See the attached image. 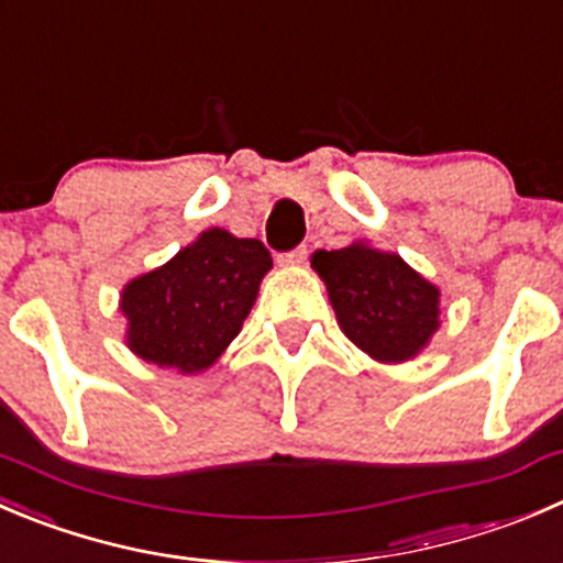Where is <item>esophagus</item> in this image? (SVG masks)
<instances>
[{
    "instance_id": "34e87169",
    "label": "esophagus",
    "mask_w": 563,
    "mask_h": 563,
    "mask_svg": "<svg viewBox=\"0 0 563 563\" xmlns=\"http://www.w3.org/2000/svg\"><path fill=\"white\" fill-rule=\"evenodd\" d=\"M277 261H280V264H286V266H299V264H305V261H308V247H294V250H288V253L277 255Z\"/></svg>"
}]
</instances>
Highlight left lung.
Segmentation results:
<instances>
[{
  "label": "left lung",
  "instance_id": "1",
  "mask_svg": "<svg viewBox=\"0 0 563 563\" xmlns=\"http://www.w3.org/2000/svg\"><path fill=\"white\" fill-rule=\"evenodd\" d=\"M313 269L324 277L349 341L382 363L415 357L438 330L440 291L398 255L349 244L319 250Z\"/></svg>",
  "mask_w": 563,
  "mask_h": 563
}]
</instances>
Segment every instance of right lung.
I'll list each match as a JSON object with an SVG mask.
<instances>
[{
	"instance_id": "obj_1",
	"label": "right lung",
	"mask_w": 563,
	"mask_h": 563,
	"mask_svg": "<svg viewBox=\"0 0 563 563\" xmlns=\"http://www.w3.org/2000/svg\"><path fill=\"white\" fill-rule=\"evenodd\" d=\"M269 266L258 239L206 231L162 269L123 288L131 352L184 374L209 368L242 330Z\"/></svg>"
}]
</instances>
